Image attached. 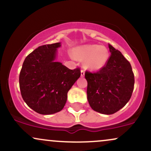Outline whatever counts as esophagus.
I'll return each mask as SVG.
<instances>
[{
  "instance_id": "esophagus-1",
  "label": "esophagus",
  "mask_w": 151,
  "mask_h": 151,
  "mask_svg": "<svg viewBox=\"0 0 151 151\" xmlns=\"http://www.w3.org/2000/svg\"><path fill=\"white\" fill-rule=\"evenodd\" d=\"M84 73H85V70H84V69H81V77H84Z\"/></svg>"
}]
</instances>
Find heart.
I'll return each mask as SVG.
<instances>
[{"label":"heart","instance_id":"obj_1","mask_svg":"<svg viewBox=\"0 0 151 151\" xmlns=\"http://www.w3.org/2000/svg\"><path fill=\"white\" fill-rule=\"evenodd\" d=\"M75 56L80 60H85L86 68L91 70H99L106 65L109 58V52L104 46L86 45L80 47L75 51Z\"/></svg>","mask_w":151,"mask_h":151}]
</instances>
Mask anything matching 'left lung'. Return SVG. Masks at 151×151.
<instances>
[{
    "instance_id": "left-lung-1",
    "label": "left lung",
    "mask_w": 151,
    "mask_h": 151,
    "mask_svg": "<svg viewBox=\"0 0 151 151\" xmlns=\"http://www.w3.org/2000/svg\"><path fill=\"white\" fill-rule=\"evenodd\" d=\"M111 55L96 72L86 71L87 99L91 109L103 114H113L129 101L134 88L131 64L120 51L109 45Z\"/></svg>"
}]
</instances>
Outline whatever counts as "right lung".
Returning a JSON list of instances; mask_svg holds the SVG:
<instances>
[{"instance_id":"1","label":"right lung","mask_w":151,"mask_h":151,"mask_svg":"<svg viewBox=\"0 0 151 151\" xmlns=\"http://www.w3.org/2000/svg\"><path fill=\"white\" fill-rule=\"evenodd\" d=\"M60 43L38 47L24 60L19 75L20 93L30 108L43 115L65 106L67 92L81 75L80 68L70 70L55 62Z\"/></svg>"}]
</instances>
